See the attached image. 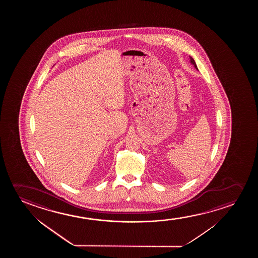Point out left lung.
Instances as JSON below:
<instances>
[{
	"label": "left lung",
	"instance_id": "obj_1",
	"mask_svg": "<svg viewBox=\"0 0 258 258\" xmlns=\"http://www.w3.org/2000/svg\"><path fill=\"white\" fill-rule=\"evenodd\" d=\"M190 62L191 63L193 64L194 65V67L198 70V66H197V64H196V62H195L194 59L192 58V57H190Z\"/></svg>",
	"mask_w": 258,
	"mask_h": 258
}]
</instances>
